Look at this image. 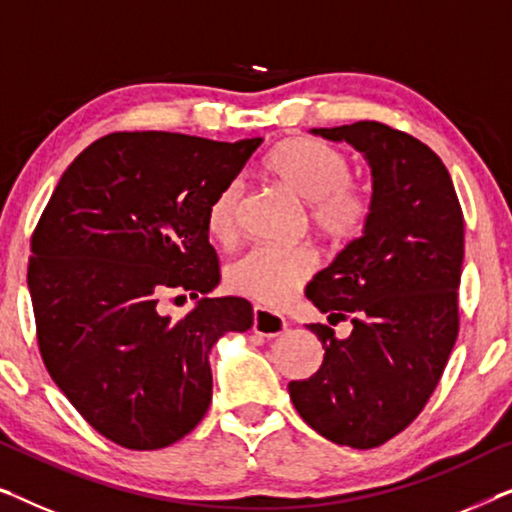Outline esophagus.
<instances>
[{
	"mask_svg": "<svg viewBox=\"0 0 512 512\" xmlns=\"http://www.w3.org/2000/svg\"><path fill=\"white\" fill-rule=\"evenodd\" d=\"M286 331V319L279 314L265 310V307H254V333L263 338H277Z\"/></svg>",
	"mask_w": 512,
	"mask_h": 512,
	"instance_id": "obj_1",
	"label": "esophagus"
}]
</instances>
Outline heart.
Wrapping results in <instances>:
<instances>
[{"label":"heart","mask_w":512,"mask_h":512,"mask_svg":"<svg viewBox=\"0 0 512 512\" xmlns=\"http://www.w3.org/2000/svg\"><path fill=\"white\" fill-rule=\"evenodd\" d=\"M265 172L279 186L307 202V216L319 235L347 242L361 233L370 214V188L349 174V158L338 146L317 137H291L265 158ZM242 184L221 186L207 207V230L216 242L233 244L240 237ZM310 247L249 249L226 268L230 291L268 307H286L317 270Z\"/></svg>","instance_id":"heart-1"}]
</instances>
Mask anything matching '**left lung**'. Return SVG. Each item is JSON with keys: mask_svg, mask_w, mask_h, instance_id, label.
I'll return each mask as SVG.
<instances>
[{"mask_svg": "<svg viewBox=\"0 0 512 512\" xmlns=\"http://www.w3.org/2000/svg\"><path fill=\"white\" fill-rule=\"evenodd\" d=\"M312 132L366 153L373 198L363 235L305 291L333 326L352 321V335L338 340L328 324H310L324 363L289 382V396L321 436L370 450L412 424L450 359L464 212L443 160L408 132L377 121Z\"/></svg>", "mask_w": 512, "mask_h": 512, "instance_id": "left-lung-1", "label": "left lung"}]
</instances>
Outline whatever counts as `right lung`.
Wrapping results in <instances>:
<instances>
[{"instance_id": "right-lung-1", "label": "right lung", "mask_w": 512, "mask_h": 512, "mask_svg": "<svg viewBox=\"0 0 512 512\" xmlns=\"http://www.w3.org/2000/svg\"><path fill=\"white\" fill-rule=\"evenodd\" d=\"M261 142L111 132L67 167L34 228L27 286L41 359L111 443L160 450L191 433L212 403L209 349L254 324L244 298H200L177 321L158 300L219 284L207 207Z\"/></svg>"}]
</instances>
